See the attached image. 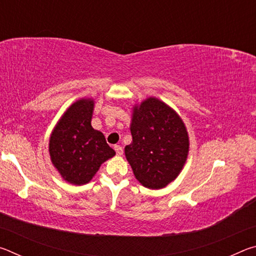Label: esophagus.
I'll list each match as a JSON object with an SVG mask.
<instances>
[{"label":"esophagus","instance_id":"esophagus-1","mask_svg":"<svg viewBox=\"0 0 256 256\" xmlns=\"http://www.w3.org/2000/svg\"><path fill=\"white\" fill-rule=\"evenodd\" d=\"M114 149H115L116 154H118V156H122L123 154V148L120 146H115Z\"/></svg>","mask_w":256,"mask_h":256}]
</instances>
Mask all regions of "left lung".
I'll return each mask as SVG.
<instances>
[{
  "mask_svg": "<svg viewBox=\"0 0 256 256\" xmlns=\"http://www.w3.org/2000/svg\"><path fill=\"white\" fill-rule=\"evenodd\" d=\"M132 144L125 156L134 175L149 188H162L174 180L188 152V136L183 120L166 104L149 98L134 107Z\"/></svg>",
  "mask_w": 256,
  "mask_h": 256,
  "instance_id": "obj_1",
  "label": "left lung"
}]
</instances>
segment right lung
I'll list each match as a JSON object with an SVG mask.
<instances>
[{
  "label": "right lung",
  "instance_id": "obj_1",
  "mask_svg": "<svg viewBox=\"0 0 256 256\" xmlns=\"http://www.w3.org/2000/svg\"><path fill=\"white\" fill-rule=\"evenodd\" d=\"M94 102L81 99L60 120L50 140L52 162L72 184L88 183L100 164L115 151L107 144L102 132L92 126Z\"/></svg>",
  "mask_w": 256,
  "mask_h": 256
}]
</instances>
